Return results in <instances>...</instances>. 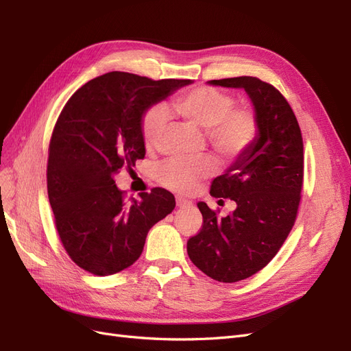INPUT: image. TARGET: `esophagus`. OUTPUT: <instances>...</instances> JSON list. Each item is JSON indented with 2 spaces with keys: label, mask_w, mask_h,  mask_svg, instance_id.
<instances>
[{
  "label": "esophagus",
  "mask_w": 351,
  "mask_h": 351,
  "mask_svg": "<svg viewBox=\"0 0 351 351\" xmlns=\"http://www.w3.org/2000/svg\"><path fill=\"white\" fill-rule=\"evenodd\" d=\"M176 200H177V206H178V208H187V206H192V200L184 199V197H182V196H178Z\"/></svg>",
  "instance_id": "1"
}]
</instances>
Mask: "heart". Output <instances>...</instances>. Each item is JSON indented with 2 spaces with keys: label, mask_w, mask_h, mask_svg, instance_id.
Masks as SVG:
<instances>
[{
  "label": "heart",
  "mask_w": 351,
  "mask_h": 351,
  "mask_svg": "<svg viewBox=\"0 0 351 351\" xmlns=\"http://www.w3.org/2000/svg\"><path fill=\"white\" fill-rule=\"evenodd\" d=\"M173 111L187 123L206 130L210 145L226 158H237L258 139L259 123L249 108H234L231 95L215 88L200 86L177 97ZM168 123L167 111L154 107L142 121L143 141L147 147L161 139ZM217 164L209 156L173 158L156 168V180L169 190L187 193L202 180L215 173Z\"/></svg>",
  "instance_id": "1"
}]
</instances>
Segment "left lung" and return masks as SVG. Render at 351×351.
Segmentation results:
<instances>
[{
	"label": "left lung",
	"mask_w": 351,
	"mask_h": 351,
	"mask_svg": "<svg viewBox=\"0 0 351 351\" xmlns=\"http://www.w3.org/2000/svg\"><path fill=\"white\" fill-rule=\"evenodd\" d=\"M208 84L243 89L259 123L258 139L210 186V196L230 197L236 209L218 218L199 202L204 226L187 241L189 258L202 272L219 282H236L267 267L294 226L303 141L291 107L272 84L250 76Z\"/></svg>",
	"instance_id": "left-lung-1"
}]
</instances>
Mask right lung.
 Wrapping results in <instances>:
<instances>
[{
    "label": "right lung",
    "instance_id": "right-lung-1",
    "mask_svg": "<svg viewBox=\"0 0 351 351\" xmlns=\"http://www.w3.org/2000/svg\"><path fill=\"white\" fill-rule=\"evenodd\" d=\"M192 80H152L111 71L76 90L49 143L48 197L71 261L93 275L133 265L158 221L176 208L173 193L152 189L125 204L114 176L145 156L143 117Z\"/></svg>",
    "mask_w": 351,
    "mask_h": 351
}]
</instances>
